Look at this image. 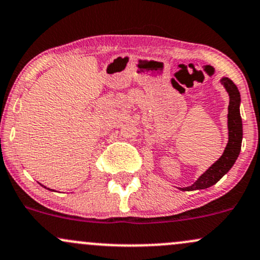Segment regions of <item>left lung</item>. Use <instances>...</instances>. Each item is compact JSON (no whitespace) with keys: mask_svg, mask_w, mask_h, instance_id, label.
Wrapping results in <instances>:
<instances>
[{"mask_svg":"<svg viewBox=\"0 0 260 260\" xmlns=\"http://www.w3.org/2000/svg\"><path fill=\"white\" fill-rule=\"evenodd\" d=\"M221 84L223 85L230 95V105H228V143L224 152L215 164H212L201 176L193 182L191 186L182 187V191H192L207 189L217 182L224 174L230 172L233 167L239 152H241L242 138H243V128H242V118L239 113L241 105V95L235 82L228 78H222Z\"/></svg>","mask_w":260,"mask_h":260,"instance_id":"obj_1","label":"left lung"}]
</instances>
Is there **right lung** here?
Instances as JSON below:
<instances>
[{"mask_svg":"<svg viewBox=\"0 0 260 260\" xmlns=\"http://www.w3.org/2000/svg\"><path fill=\"white\" fill-rule=\"evenodd\" d=\"M44 187H45V186H44ZM48 190H50V189H48ZM53 191H54V190H53Z\"/></svg>","mask_w":260,"mask_h":260,"instance_id":"add662e5","label":"right lung"}]
</instances>
